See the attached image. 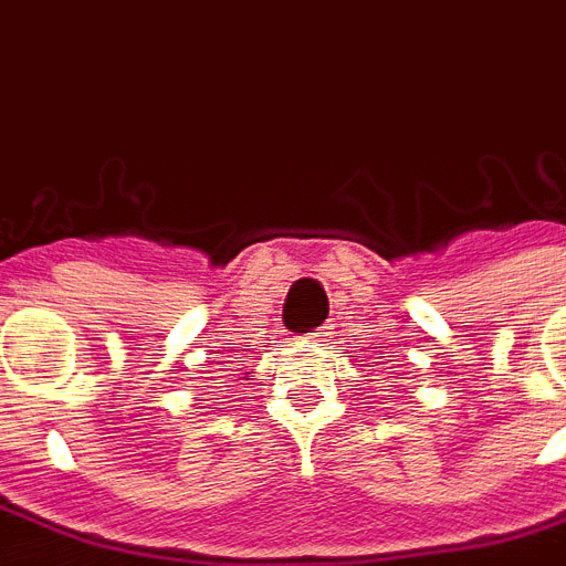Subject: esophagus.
<instances>
[{
    "instance_id": "1",
    "label": "esophagus",
    "mask_w": 566,
    "mask_h": 566,
    "mask_svg": "<svg viewBox=\"0 0 566 566\" xmlns=\"http://www.w3.org/2000/svg\"><path fill=\"white\" fill-rule=\"evenodd\" d=\"M326 337V328H317V332H311L308 340H323Z\"/></svg>"
}]
</instances>
